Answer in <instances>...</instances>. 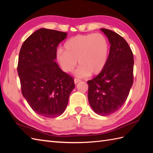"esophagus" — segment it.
I'll return each mask as SVG.
<instances>
[{
    "label": "esophagus",
    "mask_w": 153,
    "mask_h": 153,
    "mask_svg": "<svg viewBox=\"0 0 153 153\" xmlns=\"http://www.w3.org/2000/svg\"><path fill=\"white\" fill-rule=\"evenodd\" d=\"M80 79H79V78H75L74 79V83H78L79 82H80Z\"/></svg>",
    "instance_id": "esophagus-1"
}]
</instances>
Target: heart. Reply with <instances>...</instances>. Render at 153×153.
<instances>
[{
    "instance_id": "obj_1",
    "label": "heart",
    "mask_w": 153,
    "mask_h": 153,
    "mask_svg": "<svg viewBox=\"0 0 153 153\" xmlns=\"http://www.w3.org/2000/svg\"><path fill=\"white\" fill-rule=\"evenodd\" d=\"M64 51L57 53V60L66 72L74 70L78 60L80 65L76 71L77 76L83 77L99 74L107 62L109 45L102 34L92 33L76 35L64 44Z\"/></svg>"
}]
</instances>
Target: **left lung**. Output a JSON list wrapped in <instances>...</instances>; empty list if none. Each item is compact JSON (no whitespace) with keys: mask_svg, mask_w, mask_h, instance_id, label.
<instances>
[{"mask_svg":"<svg viewBox=\"0 0 153 153\" xmlns=\"http://www.w3.org/2000/svg\"><path fill=\"white\" fill-rule=\"evenodd\" d=\"M110 46L107 62L98 76L87 81L88 100L94 112L106 116L118 111L125 103L134 83V54L122 37L100 29Z\"/></svg>","mask_w":153,"mask_h":153,"instance_id":"8db88e82","label":"left lung"}]
</instances>
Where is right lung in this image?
I'll return each instance as SVG.
<instances>
[{
    "label": "right lung",
    "mask_w": 153,
    "mask_h": 153,
    "mask_svg": "<svg viewBox=\"0 0 153 153\" xmlns=\"http://www.w3.org/2000/svg\"><path fill=\"white\" fill-rule=\"evenodd\" d=\"M68 33L41 28L22 44L18 73L22 95L37 114L56 118L66 109L74 80L55 62L58 44Z\"/></svg>",
    "instance_id": "obj_1"
}]
</instances>
